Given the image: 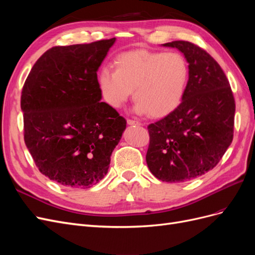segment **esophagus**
<instances>
[{
  "label": "esophagus",
  "mask_w": 255,
  "mask_h": 255,
  "mask_svg": "<svg viewBox=\"0 0 255 255\" xmlns=\"http://www.w3.org/2000/svg\"><path fill=\"white\" fill-rule=\"evenodd\" d=\"M128 126H141V123L139 121H135V120H128Z\"/></svg>",
  "instance_id": "obj_1"
}]
</instances>
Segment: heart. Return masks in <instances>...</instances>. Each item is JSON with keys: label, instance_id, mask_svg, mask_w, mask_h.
Returning a JSON list of instances; mask_svg holds the SVG:
<instances>
[{"label": "heart", "instance_id": "heart-1", "mask_svg": "<svg viewBox=\"0 0 255 255\" xmlns=\"http://www.w3.org/2000/svg\"><path fill=\"white\" fill-rule=\"evenodd\" d=\"M115 66L103 67L98 75L104 100L115 109L128 101L132 90L138 115L164 117L181 103L189 69L180 53L130 51L116 58Z\"/></svg>", "mask_w": 255, "mask_h": 255}]
</instances>
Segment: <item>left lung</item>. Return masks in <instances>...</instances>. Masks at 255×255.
Listing matches in <instances>:
<instances>
[{"label":"left lung","instance_id":"left-lung-1","mask_svg":"<svg viewBox=\"0 0 255 255\" xmlns=\"http://www.w3.org/2000/svg\"><path fill=\"white\" fill-rule=\"evenodd\" d=\"M161 45L183 53L189 76L180 105L148 127L145 160L158 180L181 183L219 163L233 140L235 101L225 72L210 54L188 41Z\"/></svg>","mask_w":255,"mask_h":255}]
</instances>
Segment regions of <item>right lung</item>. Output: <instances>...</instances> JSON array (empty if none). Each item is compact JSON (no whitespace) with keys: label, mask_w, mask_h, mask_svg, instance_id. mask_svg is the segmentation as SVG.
Returning a JSON list of instances; mask_svg holds the SVG:
<instances>
[{"label":"right lung","mask_w":255,"mask_h":255,"mask_svg":"<svg viewBox=\"0 0 255 255\" xmlns=\"http://www.w3.org/2000/svg\"><path fill=\"white\" fill-rule=\"evenodd\" d=\"M116 38L54 47L22 89L24 141L39 171L64 186L89 188L109 171L126 119L102 102L97 72Z\"/></svg>","instance_id":"1"}]
</instances>
